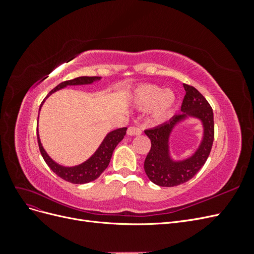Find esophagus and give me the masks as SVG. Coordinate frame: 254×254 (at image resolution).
<instances>
[{"label": "esophagus", "instance_id": "obj_1", "mask_svg": "<svg viewBox=\"0 0 254 254\" xmlns=\"http://www.w3.org/2000/svg\"><path fill=\"white\" fill-rule=\"evenodd\" d=\"M142 133V129L140 127H136V126H132V127H129L127 130V134L128 135H140Z\"/></svg>", "mask_w": 254, "mask_h": 254}]
</instances>
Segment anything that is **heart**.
<instances>
[{
  "mask_svg": "<svg viewBox=\"0 0 254 254\" xmlns=\"http://www.w3.org/2000/svg\"><path fill=\"white\" fill-rule=\"evenodd\" d=\"M131 103L140 110H148L149 119L156 124L170 121L176 112L178 97L172 89L156 84H141L131 94Z\"/></svg>",
  "mask_w": 254,
  "mask_h": 254,
  "instance_id": "obj_1",
  "label": "heart"
}]
</instances>
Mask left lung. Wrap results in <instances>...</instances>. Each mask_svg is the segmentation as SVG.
Masks as SVG:
<instances>
[{
	"label": "left lung",
	"instance_id": "1",
	"mask_svg": "<svg viewBox=\"0 0 254 254\" xmlns=\"http://www.w3.org/2000/svg\"><path fill=\"white\" fill-rule=\"evenodd\" d=\"M186 90L180 114L156 128L145 130L151 148L144 162L148 179L159 187H177L189 181L204 165L214 141L213 110L202 94L194 87L183 83ZM190 119L201 122L203 132L198 146L191 155L175 159L170 150V137L176 127Z\"/></svg>",
	"mask_w": 254,
	"mask_h": 254
}]
</instances>
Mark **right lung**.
<instances>
[{
    "mask_svg": "<svg viewBox=\"0 0 254 254\" xmlns=\"http://www.w3.org/2000/svg\"><path fill=\"white\" fill-rule=\"evenodd\" d=\"M101 80H102V77H98V76H92V77L91 76H81V77H77L72 80H67V81L59 83L58 86L56 88H54L48 94V96L44 98V101L40 105L39 111L41 110V107L43 106L44 102L47 101V98L51 96L53 93H55L56 91L66 88L67 86H87V84H93L94 82L101 81ZM38 119H39V117H38ZM126 130L127 128L124 127V128L112 130V131L107 133L106 136L104 137V140L102 141L101 145L98 146V148L95 150L93 155L84 161V162L74 166L61 165L57 163L56 161H54L49 156V153L45 151V149L42 146V143L40 141L38 128H37V136H38V144H39V149H40L41 155L51 170L57 176H59L60 178H63L67 182H71L74 184H84L97 179L106 168L108 167L113 150L115 149V147H117V145L124 139V136L126 134Z\"/></svg>",
    "mask_w": 254,
    "mask_h": 254,
    "instance_id": "1",
    "label": "right lung"
}]
</instances>
